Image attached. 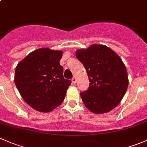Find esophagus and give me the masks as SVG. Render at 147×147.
Listing matches in <instances>:
<instances>
[{
  "instance_id": "esophagus-1",
  "label": "esophagus",
  "mask_w": 147,
  "mask_h": 147,
  "mask_svg": "<svg viewBox=\"0 0 147 147\" xmlns=\"http://www.w3.org/2000/svg\"><path fill=\"white\" fill-rule=\"evenodd\" d=\"M72 83H73V84H75V83L77 82V80H76V78H75V77H74V78H72Z\"/></svg>"
}]
</instances>
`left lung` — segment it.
I'll use <instances>...</instances> for the list:
<instances>
[{"mask_svg":"<svg viewBox=\"0 0 147 147\" xmlns=\"http://www.w3.org/2000/svg\"><path fill=\"white\" fill-rule=\"evenodd\" d=\"M84 65L90 87L80 93L86 107L94 114H104L116 107L124 97L129 84L125 65L107 46L93 44L76 51Z\"/></svg>","mask_w":147,"mask_h":147,"instance_id":"obj_1","label":"left lung"}]
</instances>
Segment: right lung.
<instances>
[{"label": "right lung", "instance_id": "obj_1", "mask_svg": "<svg viewBox=\"0 0 147 147\" xmlns=\"http://www.w3.org/2000/svg\"><path fill=\"white\" fill-rule=\"evenodd\" d=\"M62 57L61 50L40 48L16 66V87L24 101L35 110L51 112L64 101L71 81L63 77Z\"/></svg>", "mask_w": 147, "mask_h": 147}]
</instances>
